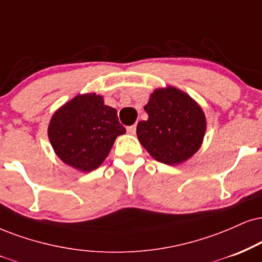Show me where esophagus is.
<instances>
[{
    "mask_svg": "<svg viewBox=\"0 0 262 262\" xmlns=\"http://www.w3.org/2000/svg\"><path fill=\"white\" fill-rule=\"evenodd\" d=\"M127 132L130 135H135L136 134V125H132V126H128L127 127Z\"/></svg>",
    "mask_w": 262,
    "mask_h": 262,
    "instance_id": "1",
    "label": "esophagus"
}]
</instances>
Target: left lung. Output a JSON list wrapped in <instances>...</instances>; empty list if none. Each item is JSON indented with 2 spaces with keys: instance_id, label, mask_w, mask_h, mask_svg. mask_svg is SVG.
Returning <instances> with one entry per match:
<instances>
[{
  "instance_id": "1",
  "label": "left lung",
  "mask_w": 262,
  "mask_h": 262,
  "mask_svg": "<svg viewBox=\"0 0 262 262\" xmlns=\"http://www.w3.org/2000/svg\"><path fill=\"white\" fill-rule=\"evenodd\" d=\"M148 119L137 124V137L154 159L176 165L200 148L205 116L188 95L175 87L158 89L144 106Z\"/></svg>"
}]
</instances>
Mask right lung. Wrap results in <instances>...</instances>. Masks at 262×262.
<instances>
[{
	"label": "right lung",
	"instance_id": "1",
	"mask_svg": "<svg viewBox=\"0 0 262 262\" xmlns=\"http://www.w3.org/2000/svg\"><path fill=\"white\" fill-rule=\"evenodd\" d=\"M126 130L116 111L96 93L80 95L54 113L48 137L54 151L68 165L92 171L108 157L115 138Z\"/></svg>",
	"mask_w": 262,
	"mask_h": 262
}]
</instances>
